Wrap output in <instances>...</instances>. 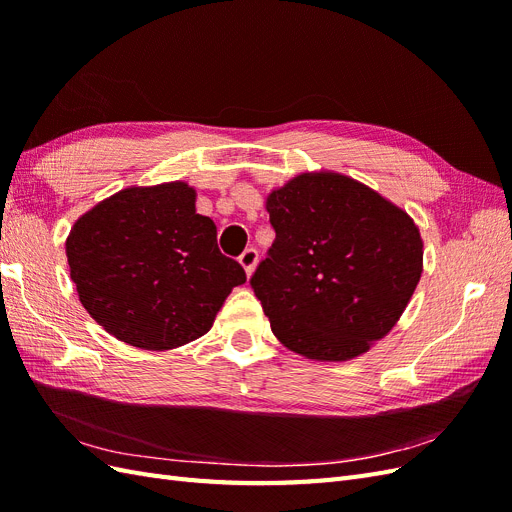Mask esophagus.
<instances>
[{
  "mask_svg": "<svg viewBox=\"0 0 512 512\" xmlns=\"http://www.w3.org/2000/svg\"><path fill=\"white\" fill-rule=\"evenodd\" d=\"M239 262H241V267L245 269L247 277H250L254 273L256 265H258V252L254 250V247H247V250L239 256Z\"/></svg>",
  "mask_w": 512,
  "mask_h": 512,
  "instance_id": "esophagus-1",
  "label": "esophagus"
}]
</instances>
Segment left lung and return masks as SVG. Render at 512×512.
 <instances>
[{"label": "left lung", "instance_id": "obj_1", "mask_svg": "<svg viewBox=\"0 0 512 512\" xmlns=\"http://www.w3.org/2000/svg\"><path fill=\"white\" fill-rule=\"evenodd\" d=\"M275 241L252 288L280 342L316 361L369 350L404 314L423 273L406 211L339 173H303L267 198Z\"/></svg>", "mask_w": 512, "mask_h": 512}]
</instances>
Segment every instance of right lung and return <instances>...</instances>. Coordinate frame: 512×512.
I'll return each mask as SVG.
<instances>
[{
	"instance_id": "right-lung-1",
	"label": "right lung",
	"mask_w": 512,
	"mask_h": 512,
	"mask_svg": "<svg viewBox=\"0 0 512 512\" xmlns=\"http://www.w3.org/2000/svg\"><path fill=\"white\" fill-rule=\"evenodd\" d=\"M70 277L106 333L143 350H170L205 335L230 290L245 284L218 247V228L196 213L183 181L126 188L74 222Z\"/></svg>"
}]
</instances>
